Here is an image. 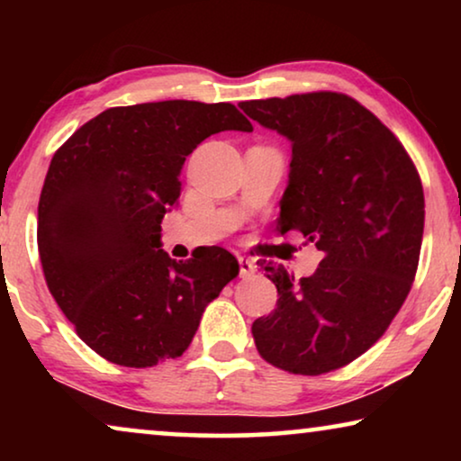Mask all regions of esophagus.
<instances>
[{
	"label": "esophagus",
	"instance_id": "obj_1",
	"mask_svg": "<svg viewBox=\"0 0 461 461\" xmlns=\"http://www.w3.org/2000/svg\"><path fill=\"white\" fill-rule=\"evenodd\" d=\"M256 273V262L249 260V258H239V275L243 276V279H249L251 275Z\"/></svg>",
	"mask_w": 461,
	"mask_h": 461
}]
</instances>
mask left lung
<instances>
[{
  "instance_id": "8db88e82",
  "label": "left lung",
  "mask_w": 461,
  "mask_h": 461,
  "mask_svg": "<svg viewBox=\"0 0 461 461\" xmlns=\"http://www.w3.org/2000/svg\"><path fill=\"white\" fill-rule=\"evenodd\" d=\"M239 106L292 142L276 230H300L323 256L300 281L260 264L279 300L251 325L256 348L289 374H327L369 350L401 311L420 262L424 188L393 131L346 94Z\"/></svg>"
}]
</instances>
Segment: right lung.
Masks as SVG:
<instances>
[{"instance_id": "obj_1", "label": "right lung", "mask_w": 461, "mask_h": 461, "mask_svg": "<svg viewBox=\"0 0 461 461\" xmlns=\"http://www.w3.org/2000/svg\"><path fill=\"white\" fill-rule=\"evenodd\" d=\"M226 130L254 128L229 103L113 106L54 153L37 207L43 276L106 361L153 367L180 357L205 306L239 275L237 258L216 245L185 262L161 249L186 157Z\"/></svg>"}]
</instances>
